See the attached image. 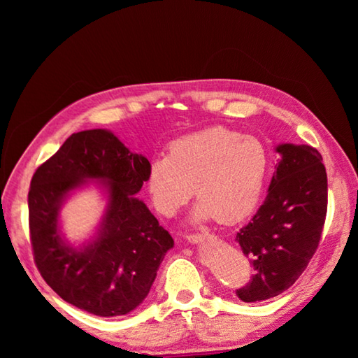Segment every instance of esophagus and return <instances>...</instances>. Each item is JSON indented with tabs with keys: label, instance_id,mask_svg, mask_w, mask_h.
Wrapping results in <instances>:
<instances>
[{
	"label": "esophagus",
	"instance_id": "obj_1",
	"mask_svg": "<svg viewBox=\"0 0 358 358\" xmlns=\"http://www.w3.org/2000/svg\"><path fill=\"white\" fill-rule=\"evenodd\" d=\"M186 238L189 243H201L205 238H215V235L211 234H189L186 235Z\"/></svg>",
	"mask_w": 358,
	"mask_h": 358
}]
</instances>
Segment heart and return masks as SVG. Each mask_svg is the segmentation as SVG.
<instances>
[{
	"label": "heart",
	"instance_id": "b5f03b06",
	"mask_svg": "<svg viewBox=\"0 0 358 358\" xmlns=\"http://www.w3.org/2000/svg\"><path fill=\"white\" fill-rule=\"evenodd\" d=\"M270 155L257 137L227 126H211L169 145L155 157L147 185L157 211L172 216L194 194L201 197L194 220L237 222L257 207L268 178Z\"/></svg>",
	"mask_w": 358,
	"mask_h": 358
}]
</instances>
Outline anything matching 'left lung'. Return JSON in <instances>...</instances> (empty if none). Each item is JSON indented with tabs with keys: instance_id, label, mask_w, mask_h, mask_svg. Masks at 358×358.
<instances>
[{
	"instance_id": "obj_1",
	"label": "left lung",
	"mask_w": 358,
	"mask_h": 358,
	"mask_svg": "<svg viewBox=\"0 0 358 358\" xmlns=\"http://www.w3.org/2000/svg\"><path fill=\"white\" fill-rule=\"evenodd\" d=\"M281 161L264 203L235 241L254 270L241 301L273 299L299 280L319 246L327 215V172L310 145H278Z\"/></svg>"
}]
</instances>
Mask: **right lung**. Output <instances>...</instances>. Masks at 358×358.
I'll return each instance as SVG.
<instances>
[{"label":"right lung","mask_w":358,"mask_h":358,"mask_svg":"<svg viewBox=\"0 0 358 358\" xmlns=\"http://www.w3.org/2000/svg\"><path fill=\"white\" fill-rule=\"evenodd\" d=\"M150 162L106 129L72 134L38 167L28 192L29 240L41 276L64 301L94 316H123L148 295L173 238L136 194ZM88 179L108 191L99 235L87 245L65 243L59 208Z\"/></svg>","instance_id":"obj_1"}]
</instances>
